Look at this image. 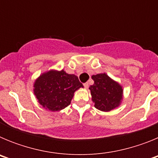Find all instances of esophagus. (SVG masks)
<instances>
[{
	"label": "esophagus",
	"mask_w": 158,
	"mask_h": 158,
	"mask_svg": "<svg viewBox=\"0 0 158 158\" xmlns=\"http://www.w3.org/2000/svg\"><path fill=\"white\" fill-rule=\"evenodd\" d=\"M84 87L85 88V89H88V88H89V83H88V82L84 83Z\"/></svg>",
	"instance_id": "esophagus-1"
}]
</instances>
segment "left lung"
<instances>
[{
  "instance_id": "left-lung-1",
  "label": "left lung",
  "mask_w": 158,
  "mask_h": 158,
  "mask_svg": "<svg viewBox=\"0 0 158 158\" xmlns=\"http://www.w3.org/2000/svg\"><path fill=\"white\" fill-rule=\"evenodd\" d=\"M94 84L89 87L95 107L103 111H110L118 107L123 99L122 86L106 73L92 76Z\"/></svg>"
}]
</instances>
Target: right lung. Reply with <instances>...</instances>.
Listing matches in <instances>:
<instances>
[{
	"instance_id": "add662e5",
	"label": "right lung",
	"mask_w": 158,
	"mask_h": 158,
	"mask_svg": "<svg viewBox=\"0 0 158 158\" xmlns=\"http://www.w3.org/2000/svg\"><path fill=\"white\" fill-rule=\"evenodd\" d=\"M83 85L74 74L64 70L44 73L34 84V93L38 101L46 109L57 111L70 104L73 93Z\"/></svg>"
}]
</instances>
